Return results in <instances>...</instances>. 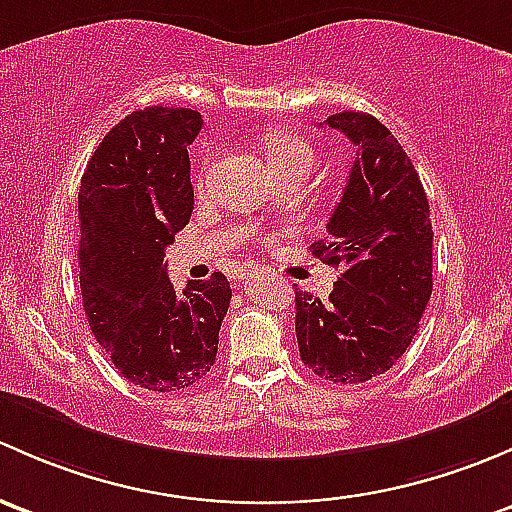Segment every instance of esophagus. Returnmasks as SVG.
Segmentation results:
<instances>
[{
    "mask_svg": "<svg viewBox=\"0 0 512 512\" xmlns=\"http://www.w3.org/2000/svg\"><path fill=\"white\" fill-rule=\"evenodd\" d=\"M244 278H246V273H244Z\"/></svg>",
    "mask_w": 512,
    "mask_h": 512,
    "instance_id": "34e87169",
    "label": "esophagus"
}]
</instances>
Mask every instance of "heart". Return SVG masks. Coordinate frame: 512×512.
<instances>
[{
  "mask_svg": "<svg viewBox=\"0 0 512 512\" xmlns=\"http://www.w3.org/2000/svg\"><path fill=\"white\" fill-rule=\"evenodd\" d=\"M266 160L278 177L288 172H310L315 165V152L303 138L293 133H271L266 140Z\"/></svg>",
  "mask_w": 512,
  "mask_h": 512,
  "instance_id": "b5f03b06",
  "label": "heart"
}]
</instances>
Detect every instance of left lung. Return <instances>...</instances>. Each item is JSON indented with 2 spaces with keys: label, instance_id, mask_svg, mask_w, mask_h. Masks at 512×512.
<instances>
[{
  "label": "left lung",
  "instance_id": "obj_1",
  "mask_svg": "<svg viewBox=\"0 0 512 512\" xmlns=\"http://www.w3.org/2000/svg\"><path fill=\"white\" fill-rule=\"evenodd\" d=\"M323 125L357 147L325 244L313 254L340 266L328 300L295 288L303 365L337 384L384 374L412 345L431 298L429 199L397 138L370 113H335Z\"/></svg>",
  "mask_w": 512,
  "mask_h": 512
}]
</instances>
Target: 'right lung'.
Wrapping results in <instances>:
<instances>
[{"label":"right lung","instance_id":"add662e5","mask_svg":"<svg viewBox=\"0 0 512 512\" xmlns=\"http://www.w3.org/2000/svg\"><path fill=\"white\" fill-rule=\"evenodd\" d=\"M202 130L192 108L135 110L88 160L78 189V276L98 345L128 382L179 392L207 377L231 288L224 273L167 276L165 249L192 217L189 152Z\"/></svg>","mask_w":512,"mask_h":512}]
</instances>
